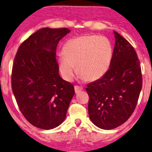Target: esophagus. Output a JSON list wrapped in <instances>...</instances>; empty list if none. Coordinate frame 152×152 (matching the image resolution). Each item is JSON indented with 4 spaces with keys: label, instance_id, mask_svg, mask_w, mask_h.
Instances as JSON below:
<instances>
[{
    "label": "esophagus",
    "instance_id": "obj_1",
    "mask_svg": "<svg viewBox=\"0 0 152 152\" xmlns=\"http://www.w3.org/2000/svg\"><path fill=\"white\" fill-rule=\"evenodd\" d=\"M81 90H83V88H82V87L78 86H75V91L76 94H78L79 91H81Z\"/></svg>",
    "mask_w": 152,
    "mask_h": 152
}]
</instances>
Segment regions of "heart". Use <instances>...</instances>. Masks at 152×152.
<instances>
[{
	"instance_id": "heart-1",
	"label": "heart",
	"mask_w": 152,
	"mask_h": 152,
	"mask_svg": "<svg viewBox=\"0 0 152 152\" xmlns=\"http://www.w3.org/2000/svg\"><path fill=\"white\" fill-rule=\"evenodd\" d=\"M63 56L58 58L59 70L68 81L77 73L87 81L100 79L108 71L113 59V48L104 36L88 35L70 39L64 44Z\"/></svg>"
}]
</instances>
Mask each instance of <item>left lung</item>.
Instances as JSON below:
<instances>
[{
  "instance_id": "obj_1",
  "label": "left lung",
  "mask_w": 152,
  "mask_h": 152,
  "mask_svg": "<svg viewBox=\"0 0 152 152\" xmlns=\"http://www.w3.org/2000/svg\"><path fill=\"white\" fill-rule=\"evenodd\" d=\"M114 34L115 46L110 69L86 88L89 118L106 130L116 128L128 120L142 88L141 66L135 49L117 32Z\"/></svg>"
}]
</instances>
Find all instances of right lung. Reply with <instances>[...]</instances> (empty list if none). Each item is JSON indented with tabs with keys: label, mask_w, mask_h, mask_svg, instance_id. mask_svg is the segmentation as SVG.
<instances>
[{
	"label": "right lung",
	"mask_w": 152,
	"mask_h": 152,
	"mask_svg": "<svg viewBox=\"0 0 152 152\" xmlns=\"http://www.w3.org/2000/svg\"><path fill=\"white\" fill-rule=\"evenodd\" d=\"M67 28L40 29L26 39L15 57L11 87L20 111L32 125L56 127L65 119L75 94L73 84L62 79L56 58Z\"/></svg>",
	"instance_id": "right-lung-1"
}]
</instances>
